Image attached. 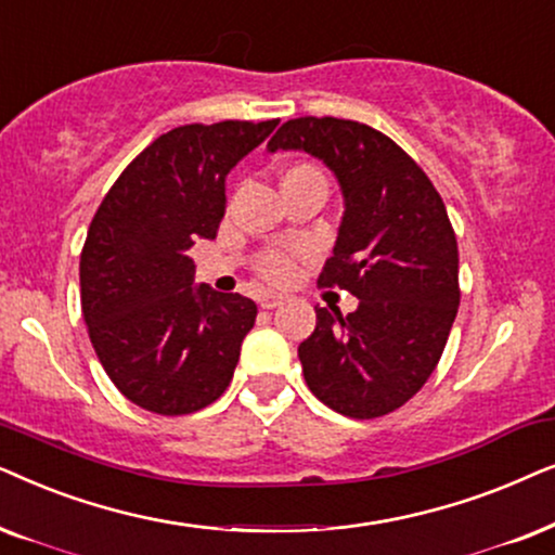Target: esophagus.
Returning a JSON list of instances; mask_svg holds the SVG:
<instances>
[{
    "label": "esophagus",
    "mask_w": 555,
    "mask_h": 555,
    "mask_svg": "<svg viewBox=\"0 0 555 555\" xmlns=\"http://www.w3.org/2000/svg\"><path fill=\"white\" fill-rule=\"evenodd\" d=\"M282 301H284V297H279V294H273V292L258 294V305H261L263 309H276Z\"/></svg>",
    "instance_id": "esophagus-1"
}]
</instances>
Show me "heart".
Here are the masks:
<instances>
[{
	"mask_svg": "<svg viewBox=\"0 0 555 555\" xmlns=\"http://www.w3.org/2000/svg\"><path fill=\"white\" fill-rule=\"evenodd\" d=\"M294 169H305V167H294ZM261 271L266 279H271V282H286V279L292 276V261L284 254H269L263 256Z\"/></svg>",
	"mask_w": 555,
	"mask_h": 555,
	"instance_id": "obj_1",
	"label": "heart"
}]
</instances>
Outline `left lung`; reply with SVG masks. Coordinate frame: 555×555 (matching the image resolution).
Masks as SVG:
<instances>
[{
	"mask_svg": "<svg viewBox=\"0 0 555 555\" xmlns=\"http://www.w3.org/2000/svg\"><path fill=\"white\" fill-rule=\"evenodd\" d=\"M307 152L335 175L343 220L324 286L358 309L317 307L299 345L305 380L332 411L375 418L416 396L444 352L460 309V250L437 188L380 131L345 118H292L266 152Z\"/></svg>",
	"mask_w": 555,
	"mask_h": 555,
	"instance_id": "8db88e82",
	"label": "left lung"
}]
</instances>
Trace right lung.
I'll list each match as a JSON object with an SVG mask.
<instances>
[{"label":"right lung","mask_w":555,"mask_h":555,"mask_svg":"<svg viewBox=\"0 0 555 555\" xmlns=\"http://www.w3.org/2000/svg\"><path fill=\"white\" fill-rule=\"evenodd\" d=\"M279 121L177 127L146 146L103 197L80 254L93 350L131 403L182 416L233 378L256 301L192 284L195 241L225 216V177Z\"/></svg>","instance_id":"obj_1"}]
</instances>
